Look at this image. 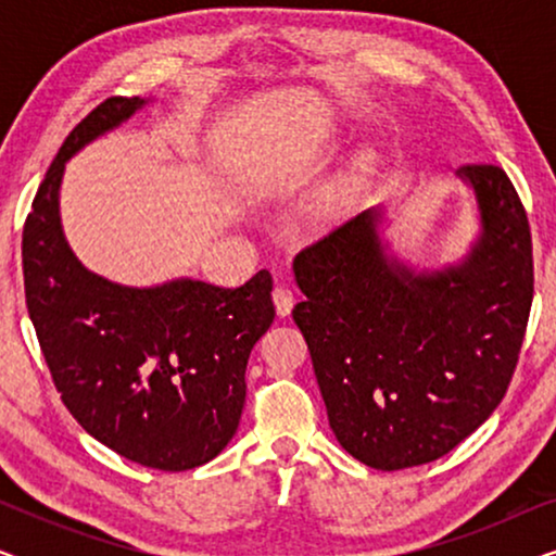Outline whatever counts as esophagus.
I'll return each instance as SVG.
<instances>
[{"instance_id": "obj_1", "label": "esophagus", "mask_w": 556, "mask_h": 556, "mask_svg": "<svg viewBox=\"0 0 556 556\" xmlns=\"http://www.w3.org/2000/svg\"><path fill=\"white\" fill-rule=\"evenodd\" d=\"M273 303H276V311L278 316H288L293 311V303H295V293L291 288L286 286H278L276 291H273Z\"/></svg>"}]
</instances>
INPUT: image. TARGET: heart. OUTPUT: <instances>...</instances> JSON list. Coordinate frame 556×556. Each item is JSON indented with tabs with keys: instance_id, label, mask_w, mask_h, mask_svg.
Returning a JSON list of instances; mask_svg holds the SVG:
<instances>
[{
	"instance_id": "heart-1",
	"label": "heart",
	"mask_w": 556,
	"mask_h": 556,
	"mask_svg": "<svg viewBox=\"0 0 556 556\" xmlns=\"http://www.w3.org/2000/svg\"><path fill=\"white\" fill-rule=\"evenodd\" d=\"M356 181H359V177L356 174H349V177L341 181L339 187H333L329 194H324L321 200H318V217H331L333 212H339L344 204L352 200L354 189H356Z\"/></svg>"
}]
</instances>
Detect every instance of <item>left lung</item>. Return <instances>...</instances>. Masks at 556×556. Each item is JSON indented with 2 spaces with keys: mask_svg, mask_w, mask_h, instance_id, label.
Listing matches in <instances>:
<instances>
[{
  "mask_svg": "<svg viewBox=\"0 0 556 556\" xmlns=\"http://www.w3.org/2000/svg\"><path fill=\"white\" fill-rule=\"evenodd\" d=\"M481 235L458 265L415 273L384 253L382 210H364L293 261L329 425L364 466L443 458L489 420L511 382L534 299L523 204L496 164H466Z\"/></svg>",
  "mask_w": 556,
  "mask_h": 556,
  "instance_id": "8db88e82",
  "label": "left lung"
}]
</instances>
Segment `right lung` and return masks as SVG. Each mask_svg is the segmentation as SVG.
Returning <instances> with one entry per match:
<instances>
[{
  "instance_id": "add662e5",
  "label": "right lung",
  "mask_w": 556,
  "mask_h": 556,
  "mask_svg": "<svg viewBox=\"0 0 556 556\" xmlns=\"http://www.w3.org/2000/svg\"><path fill=\"white\" fill-rule=\"evenodd\" d=\"M143 105L113 96L63 141L22 230V273L52 382L83 430L147 468L189 470L238 430L248 356L276 318L273 278L257 270L240 288L192 278L128 288L73 255L58 202L67 159Z\"/></svg>"
}]
</instances>
